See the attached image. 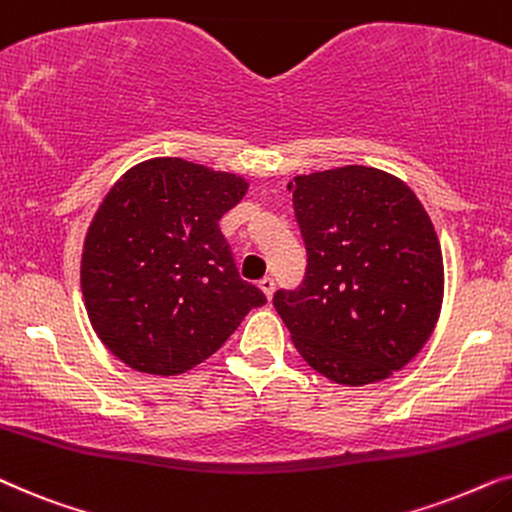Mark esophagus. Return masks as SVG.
Listing matches in <instances>:
<instances>
[{
    "label": "esophagus",
    "instance_id": "1",
    "mask_svg": "<svg viewBox=\"0 0 512 512\" xmlns=\"http://www.w3.org/2000/svg\"><path fill=\"white\" fill-rule=\"evenodd\" d=\"M260 290L264 292V295H267V299H271V295H274V290H276V281L271 276H264L262 281H260Z\"/></svg>",
    "mask_w": 512,
    "mask_h": 512
}]
</instances>
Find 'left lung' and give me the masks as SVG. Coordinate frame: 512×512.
I'll use <instances>...</instances> for the list:
<instances>
[{
	"label": "left lung",
	"instance_id": "left-lung-1",
	"mask_svg": "<svg viewBox=\"0 0 512 512\" xmlns=\"http://www.w3.org/2000/svg\"><path fill=\"white\" fill-rule=\"evenodd\" d=\"M306 271L274 306L292 344L323 377L374 384L428 342L442 304V252L410 187L344 166L288 182Z\"/></svg>",
	"mask_w": 512,
	"mask_h": 512
}]
</instances>
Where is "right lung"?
<instances>
[{"label": "right lung", "mask_w": 512, "mask_h": 512, "mask_svg": "<svg viewBox=\"0 0 512 512\" xmlns=\"http://www.w3.org/2000/svg\"><path fill=\"white\" fill-rule=\"evenodd\" d=\"M245 192L243 177L185 159L145 161L109 189L86 234L81 292L93 330L128 367L192 370L267 304L220 231Z\"/></svg>", "instance_id": "right-lung-1"}]
</instances>
